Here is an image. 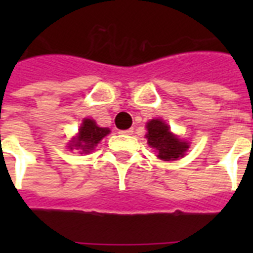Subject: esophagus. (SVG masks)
Wrapping results in <instances>:
<instances>
[{
    "instance_id": "obj_1",
    "label": "esophagus",
    "mask_w": 253,
    "mask_h": 253,
    "mask_svg": "<svg viewBox=\"0 0 253 253\" xmlns=\"http://www.w3.org/2000/svg\"><path fill=\"white\" fill-rule=\"evenodd\" d=\"M132 132H134V128H128V130L121 131V134H123V135H131Z\"/></svg>"
}]
</instances>
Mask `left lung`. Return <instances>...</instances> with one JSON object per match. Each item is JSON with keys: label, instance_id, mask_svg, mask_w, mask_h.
I'll list each match as a JSON object with an SVG mask.
<instances>
[{"label": "left lung", "instance_id": "1", "mask_svg": "<svg viewBox=\"0 0 253 253\" xmlns=\"http://www.w3.org/2000/svg\"><path fill=\"white\" fill-rule=\"evenodd\" d=\"M147 143L158 152V158L164 162L182 158L188 151L189 143L170 132V128L162 119H152L147 123Z\"/></svg>", "mask_w": 253, "mask_h": 253}]
</instances>
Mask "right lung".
<instances>
[{"instance_id": "add662e5", "label": "right lung", "mask_w": 253, "mask_h": 253, "mask_svg": "<svg viewBox=\"0 0 253 253\" xmlns=\"http://www.w3.org/2000/svg\"><path fill=\"white\" fill-rule=\"evenodd\" d=\"M107 134H110L109 128L97 126L95 121L85 118L79 128V134L72 138L68 144L69 150L75 148V150H80L83 154H89Z\"/></svg>"}]
</instances>
